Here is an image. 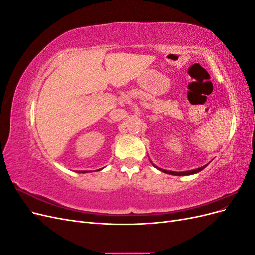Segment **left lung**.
I'll return each instance as SVG.
<instances>
[{"label": "left lung", "instance_id": "8db88e82", "mask_svg": "<svg viewBox=\"0 0 255 255\" xmlns=\"http://www.w3.org/2000/svg\"><path fill=\"white\" fill-rule=\"evenodd\" d=\"M208 165V164H207ZM207 165H205V166H203V167H201V168H197V169H195V170H190V171H184V172H174V171H168V170H164V169H159V170H161L163 172H165V173H168V174H172V175H190V174H194V173H197V172H200L201 170H203V169L207 166ZM157 168V167H156Z\"/></svg>", "mask_w": 255, "mask_h": 255}]
</instances>
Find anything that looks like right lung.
I'll list each match as a JSON object with an SVG mask.
<instances>
[{"label": "right lung", "mask_w": 255, "mask_h": 255, "mask_svg": "<svg viewBox=\"0 0 255 255\" xmlns=\"http://www.w3.org/2000/svg\"><path fill=\"white\" fill-rule=\"evenodd\" d=\"M79 172H81V171H79ZM82 173H85V171H82Z\"/></svg>", "instance_id": "obj_1"}]
</instances>
